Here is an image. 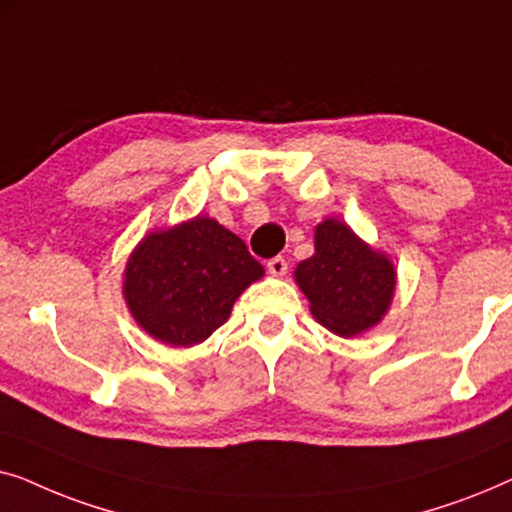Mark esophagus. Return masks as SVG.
<instances>
[{"label":"esophagus","instance_id":"34e87169","mask_svg":"<svg viewBox=\"0 0 512 512\" xmlns=\"http://www.w3.org/2000/svg\"><path fill=\"white\" fill-rule=\"evenodd\" d=\"M286 270H289V263H286L284 256H275L268 261V272L272 277H284Z\"/></svg>","mask_w":512,"mask_h":512}]
</instances>
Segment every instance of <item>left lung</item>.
Returning <instances> with one entry per match:
<instances>
[{
    "instance_id": "obj_1",
    "label": "left lung",
    "mask_w": 512,
    "mask_h": 512,
    "mask_svg": "<svg viewBox=\"0 0 512 512\" xmlns=\"http://www.w3.org/2000/svg\"><path fill=\"white\" fill-rule=\"evenodd\" d=\"M312 314L328 331L352 338L387 312L396 272L387 256L363 244L345 223L326 219L314 235V254L296 268Z\"/></svg>"
}]
</instances>
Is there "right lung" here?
I'll list each match as a JSON object with an SVG mask.
<instances>
[{"instance_id": "add662e5", "label": "right lung", "mask_w": 512, "mask_h": 512, "mask_svg": "<svg viewBox=\"0 0 512 512\" xmlns=\"http://www.w3.org/2000/svg\"><path fill=\"white\" fill-rule=\"evenodd\" d=\"M263 277L240 237L214 219L146 235L125 268V300L137 324L174 347L209 338L235 300Z\"/></svg>"}]
</instances>
